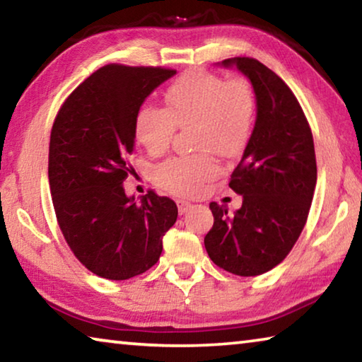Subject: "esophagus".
Returning <instances> with one entry per match:
<instances>
[{"label":"esophagus","instance_id":"obj_1","mask_svg":"<svg viewBox=\"0 0 362 362\" xmlns=\"http://www.w3.org/2000/svg\"><path fill=\"white\" fill-rule=\"evenodd\" d=\"M177 206H179V212L180 214H185V212H188L193 207L192 203H188V201H183V199L177 201Z\"/></svg>","mask_w":362,"mask_h":362}]
</instances>
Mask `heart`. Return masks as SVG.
Listing matches in <instances>:
<instances>
[{"instance_id":"b5f03b06","label":"heart","mask_w":362,"mask_h":362,"mask_svg":"<svg viewBox=\"0 0 362 362\" xmlns=\"http://www.w3.org/2000/svg\"><path fill=\"white\" fill-rule=\"evenodd\" d=\"M164 103L166 110L140 108L134 132L150 155H159L169 146L175 127L192 126L193 146L204 151L158 164L155 182L169 193L193 196L218 174L217 159L206 150L235 158L246 148L254 124V94L243 79L225 81L206 71H189L169 86Z\"/></svg>"}]
</instances>
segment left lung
Masks as SVG:
<instances>
[{"label": "left lung", "instance_id": "8db88e82", "mask_svg": "<svg viewBox=\"0 0 362 362\" xmlns=\"http://www.w3.org/2000/svg\"><path fill=\"white\" fill-rule=\"evenodd\" d=\"M240 70L255 94V124L230 188L243 196L233 216L211 203L214 226L204 246L217 267L238 276L267 273L286 259L302 233L316 187L311 129L296 95L259 60L218 62Z\"/></svg>", "mask_w": 362, "mask_h": 362}]
</instances>
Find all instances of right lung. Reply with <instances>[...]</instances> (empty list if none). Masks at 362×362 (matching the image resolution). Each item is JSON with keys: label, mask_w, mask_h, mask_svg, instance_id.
I'll list each match as a JSON object with an SVG mask.
<instances>
[{"label": "right lung", "mask_w": 362, "mask_h": 362, "mask_svg": "<svg viewBox=\"0 0 362 362\" xmlns=\"http://www.w3.org/2000/svg\"><path fill=\"white\" fill-rule=\"evenodd\" d=\"M175 70L107 65L69 95L54 121L49 185L73 254L94 274L122 281L159 260L177 206L155 192L127 196L122 182L136 145V116Z\"/></svg>", "instance_id": "obj_1"}]
</instances>
